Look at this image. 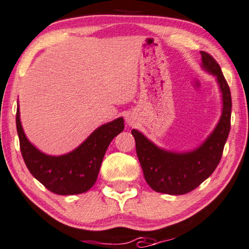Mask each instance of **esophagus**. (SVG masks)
Returning a JSON list of instances; mask_svg holds the SVG:
<instances>
[{
	"mask_svg": "<svg viewBox=\"0 0 249 249\" xmlns=\"http://www.w3.org/2000/svg\"><path fill=\"white\" fill-rule=\"evenodd\" d=\"M126 122H127L128 125H133V123H134V117H133V115H128V116L126 117Z\"/></svg>",
	"mask_w": 249,
	"mask_h": 249,
	"instance_id": "1",
	"label": "esophagus"
}]
</instances>
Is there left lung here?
Segmentation results:
<instances>
[{
  "instance_id": "1",
  "label": "left lung",
  "mask_w": 249,
  "mask_h": 249,
  "mask_svg": "<svg viewBox=\"0 0 249 249\" xmlns=\"http://www.w3.org/2000/svg\"><path fill=\"white\" fill-rule=\"evenodd\" d=\"M202 67L217 78L222 94V113L213 132L194 151L171 152L158 147L142 133L132 129L135 139L136 154L142 166L144 178L154 191L179 196L199 187L216 170L231 131V95L222 75L220 66L205 51H200Z\"/></svg>"
}]
</instances>
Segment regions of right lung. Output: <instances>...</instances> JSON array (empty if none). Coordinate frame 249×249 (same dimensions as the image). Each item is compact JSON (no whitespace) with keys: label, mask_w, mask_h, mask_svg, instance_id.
Returning <instances> with one entry per match:
<instances>
[{"label":"right lung","mask_w":249,"mask_h":249,"mask_svg":"<svg viewBox=\"0 0 249 249\" xmlns=\"http://www.w3.org/2000/svg\"><path fill=\"white\" fill-rule=\"evenodd\" d=\"M17 129L22 157L30 173L53 194L70 196L84 194L95 184L107 147L123 132L124 120L120 117L102 125L75 150L59 157L44 154L29 142L18 108Z\"/></svg>","instance_id":"obj_1"}]
</instances>
